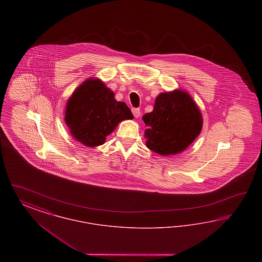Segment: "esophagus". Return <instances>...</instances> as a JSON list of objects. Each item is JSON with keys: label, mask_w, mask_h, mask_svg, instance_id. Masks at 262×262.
<instances>
[{"label": "esophagus", "mask_w": 262, "mask_h": 262, "mask_svg": "<svg viewBox=\"0 0 262 262\" xmlns=\"http://www.w3.org/2000/svg\"><path fill=\"white\" fill-rule=\"evenodd\" d=\"M132 112H133V114H134L135 118H139V116H140V110H139V109H137V108H133V109H132Z\"/></svg>", "instance_id": "obj_1"}]
</instances>
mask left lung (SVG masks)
I'll list each match as a JSON object with an SVG mask.
<instances>
[{
    "mask_svg": "<svg viewBox=\"0 0 262 262\" xmlns=\"http://www.w3.org/2000/svg\"><path fill=\"white\" fill-rule=\"evenodd\" d=\"M146 147L162 155L179 154L200 136L203 119L195 101L185 90L160 93L152 112L142 117Z\"/></svg>",
    "mask_w": 262,
    "mask_h": 262,
    "instance_id": "obj_1",
    "label": "left lung"
}]
</instances>
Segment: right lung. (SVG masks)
I'll return each instance as SVG.
<instances>
[{
    "label": "right lung",
    "instance_id": "right-lung-1",
    "mask_svg": "<svg viewBox=\"0 0 262 262\" xmlns=\"http://www.w3.org/2000/svg\"><path fill=\"white\" fill-rule=\"evenodd\" d=\"M132 119L134 116L125 102L115 99L112 90L94 77L75 89L64 110L71 136L88 147L104 144L119 123Z\"/></svg>",
    "mask_w": 262,
    "mask_h": 262
}]
</instances>
